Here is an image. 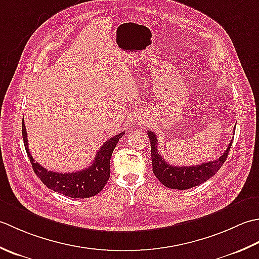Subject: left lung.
I'll use <instances>...</instances> for the list:
<instances>
[{
	"label": "left lung",
	"mask_w": 259,
	"mask_h": 259,
	"mask_svg": "<svg viewBox=\"0 0 259 259\" xmlns=\"http://www.w3.org/2000/svg\"><path fill=\"white\" fill-rule=\"evenodd\" d=\"M147 136H149L151 142L153 173L163 186L177 190H187L192 187H197L209 180L210 178H212L227 160L231 144H233V142H230L224 154L214 161L205 162L200 165L176 166L168 164L160 155L159 151H157L159 142H157L156 135L153 132L147 131Z\"/></svg>",
	"instance_id": "obj_1"
}]
</instances>
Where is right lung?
I'll return each mask as SVG.
<instances>
[{
    "instance_id": "1",
    "label": "right lung",
    "mask_w": 259,
    "mask_h": 259,
    "mask_svg": "<svg viewBox=\"0 0 259 259\" xmlns=\"http://www.w3.org/2000/svg\"><path fill=\"white\" fill-rule=\"evenodd\" d=\"M124 134V132H122L105 142L98 150L96 156L92 162V165H89L85 170L72 173H58L48 171L44 166H41L38 162H34L32 155L29 152L28 139H26L28 134H26L24 122H22L24 147L36 177L52 191L73 199L91 198L102 191L109 179V162L113 151Z\"/></svg>"
}]
</instances>
